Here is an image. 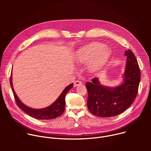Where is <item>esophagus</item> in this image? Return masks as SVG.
I'll return each instance as SVG.
<instances>
[{
    "label": "esophagus",
    "instance_id": "34e87169",
    "mask_svg": "<svg viewBox=\"0 0 151 151\" xmlns=\"http://www.w3.org/2000/svg\"><path fill=\"white\" fill-rule=\"evenodd\" d=\"M82 82L80 81H75L74 82V87H78V86L80 85H82Z\"/></svg>",
    "mask_w": 151,
    "mask_h": 151
}]
</instances>
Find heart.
Returning <instances> with one entry per match:
<instances>
[{"instance_id":"b5f03b06","label":"heart","mask_w":151,"mask_h":151,"mask_svg":"<svg viewBox=\"0 0 151 151\" xmlns=\"http://www.w3.org/2000/svg\"><path fill=\"white\" fill-rule=\"evenodd\" d=\"M111 51L101 43L94 42L79 48L76 52V61L80 63L88 62V70L94 73L100 70L111 55Z\"/></svg>"}]
</instances>
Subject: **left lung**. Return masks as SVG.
I'll return each mask as SVG.
<instances>
[{"mask_svg": "<svg viewBox=\"0 0 151 151\" xmlns=\"http://www.w3.org/2000/svg\"><path fill=\"white\" fill-rule=\"evenodd\" d=\"M126 66L123 82L115 87L101 85L98 78L85 84L88 91L87 106L90 112L102 118L111 117L124 112L134 101L140 81V70L133 52L125 51Z\"/></svg>", "mask_w": 151, "mask_h": 151, "instance_id": "obj_1", "label": "left lung"}]
</instances>
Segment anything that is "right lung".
Returning <instances> with one entry per match:
<instances>
[{
  "label": "right lung",
  "instance_id": "obj_1",
  "mask_svg": "<svg viewBox=\"0 0 151 151\" xmlns=\"http://www.w3.org/2000/svg\"><path fill=\"white\" fill-rule=\"evenodd\" d=\"M10 84L17 104L19 108L23 112L35 119L45 120L56 118L57 117H58L63 114L64 109H65L66 94L72 88H73V83H72L66 87L61 93L58 99L50 106L45 107V108L37 109L31 108V107L26 106L18 99L13 88L12 83V75H11L10 78Z\"/></svg>",
  "mask_w": 151,
  "mask_h": 151
}]
</instances>
